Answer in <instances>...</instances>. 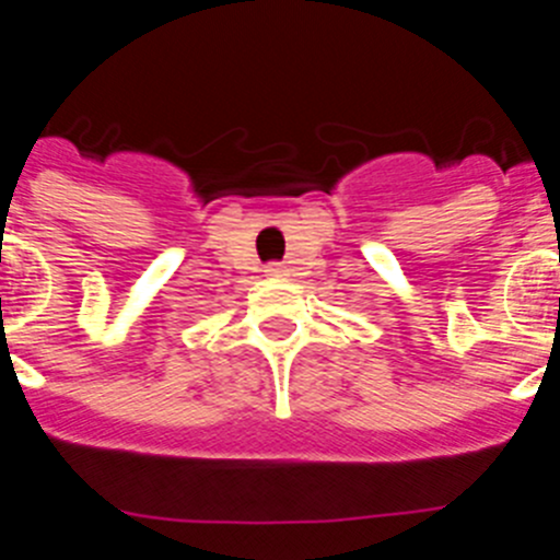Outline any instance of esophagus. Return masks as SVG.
<instances>
[{
	"label": "esophagus",
	"instance_id": "34e87169",
	"mask_svg": "<svg viewBox=\"0 0 560 560\" xmlns=\"http://www.w3.org/2000/svg\"><path fill=\"white\" fill-rule=\"evenodd\" d=\"M285 271H289V269H283V266L271 264L269 269H266V275H269V277H285Z\"/></svg>",
	"mask_w": 560,
	"mask_h": 560
}]
</instances>
